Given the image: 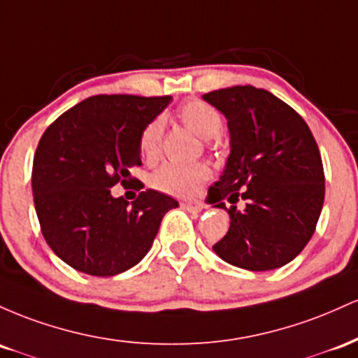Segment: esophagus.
Here are the masks:
<instances>
[{
	"label": "esophagus",
	"instance_id": "esophagus-1",
	"mask_svg": "<svg viewBox=\"0 0 358 358\" xmlns=\"http://www.w3.org/2000/svg\"><path fill=\"white\" fill-rule=\"evenodd\" d=\"M182 208L187 211L199 213L204 208V204L201 201H182Z\"/></svg>",
	"mask_w": 358,
	"mask_h": 358
}]
</instances>
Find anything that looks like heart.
<instances>
[{
    "label": "heart",
    "mask_w": 358,
    "mask_h": 358,
    "mask_svg": "<svg viewBox=\"0 0 358 358\" xmlns=\"http://www.w3.org/2000/svg\"><path fill=\"white\" fill-rule=\"evenodd\" d=\"M179 118L187 128H191L201 138H215L222 131L223 118L220 111L211 104L191 99L179 108ZM164 123L160 118L152 120L143 127L138 136V148L143 159L152 162L159 157L162 143ZM211 172L204 164H174L167 162L160 166L152 176V182L159 191L174 196H192L199 191L201 184L210 179Z\"/></svg>",
    "instance_id": "obj_1"
}]
</instances>
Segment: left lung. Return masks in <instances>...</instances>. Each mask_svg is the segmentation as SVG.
<instances>
[{
    "instance_id": "obj_1",
    "label": "left lung",
    "mask_w": 358,
    "mask_h": 358,
    "mask_svg": "<svg viewBox=\"0 0 358 358\" xmlns=\"http://www.w3.org/2000/svg\"><path fill=\"white\" fill-rule=\"evenodd\" d=\"M203 98L227 116L231 145L222 178L208 191L230 215L213 250L247 271L286 266L311 240L323 208L318 143L303 116L266 90L233 86ZM240 200L244 208L236 210Z\"/></svg>"
}]
</instances>
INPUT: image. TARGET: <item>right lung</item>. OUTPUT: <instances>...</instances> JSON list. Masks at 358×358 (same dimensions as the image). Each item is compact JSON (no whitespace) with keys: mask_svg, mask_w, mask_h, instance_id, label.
<instances>
[{"mask_svg":"<svg viewBox=\"0 0 358 358\" xmlns=\"http://www.w3.org/2000/svg\"><path fill=\"white\" fill-rule=\"evenodd\" d=\"M171 96L98 94L43 131L31 169L40 230L55 255L90 275H116L150 250L164 215L179 203L145 189L134 203L113 198L116 184L143 187L138 136Z\"/></svg>","mask_w":358,"mask_h":358,"instance_id":"obj_1","label":"right lung"}]
</instances>
